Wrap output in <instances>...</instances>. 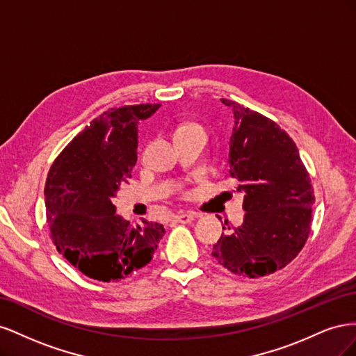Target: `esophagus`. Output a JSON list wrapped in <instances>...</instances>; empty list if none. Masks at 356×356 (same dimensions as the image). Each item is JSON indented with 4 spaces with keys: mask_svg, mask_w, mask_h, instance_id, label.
I'll list each match as a JSON object with an SVG mask.
<instances>
[{
    "mask_svg": "<svg viewBox=\"0 0 356 356\" xmlns=\"http://www.w3.org/2000/svg\"><path fill=\"white\" fill-rule=\"evenodd\" d=\"M196 217H197V215H195V213H186V212H181V213L175 215L174 220H175L177 222H181V224H187V222H191V221L195 220Z\"/></svg>",
    "mask_w": 356,
    "mask_h": 356,
    "instance_id": "obj_1",
    "label": "esophagus"
}]
</instances>
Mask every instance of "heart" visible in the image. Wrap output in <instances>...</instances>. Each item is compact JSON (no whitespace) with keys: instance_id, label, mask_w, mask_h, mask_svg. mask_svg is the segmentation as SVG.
Returning <instances> with one entry per match:
<instances>
[{"instance_id":"1","label":"heart","mask_w":356,"mask_h":356,"mask_svg":"<svg viewBox=\"0 0 356 356\" xmlns=\"http://www.w3.org/2000/svg\"><path fill=\"white\" fill-rule=\"evenodd\" d=\"M196 127H199V126H196V124H184V126L178 127L177 134H179V132H184V131H190V129H196Z\"/></svg>"}]
</instances>
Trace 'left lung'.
Here are the masks:
<instances>
[{
    "instance_id": "obj_1",
    "label": "left lung",
    "mask_w": 356,
    "mask_h": 356,
    "mask_svg": "<svg viewBox=\"0 0 356 356\" xmlns=\"http://www.w3.org/2000/svg\"><path fill=\"white\" fill-rule=\"evenodd\" d=\"M230 106L229 177L243 193L245 218L213 245L212 257L239 276L258 277L285 267L305 246L315 203L310 177L293 139L275 122L221 99Z\"/></svg>"
}]
</instances>
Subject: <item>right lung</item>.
<instances>
[{
    "label": "right lung",
    "instance_id": "right-lung-1",
    "mask_svg": "<svg viewBox=\"0 0 356 356\" xmlns=\"http://www.w3.org/2000/svg\"><path fill=\"white\" fill-rule=\"evenodd\" d=\"M160 105L141 104L104 113L51 165L46 215L56 250L96 281L124 279L152 261L163 224L132 227L115 213L114 197L136 163L138 124Z\"/></svg>",
    "mask_w": 356,
    "mask_h": 356
}]
</instances>
